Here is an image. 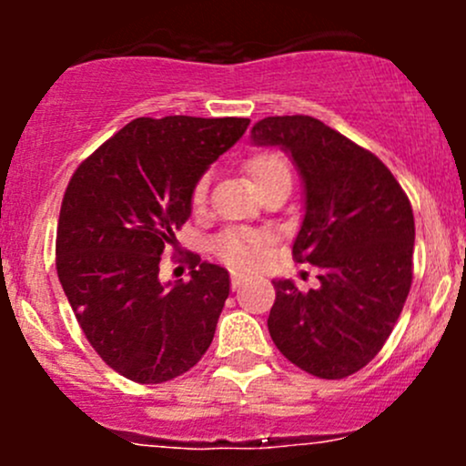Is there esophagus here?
<instances>
[{
	"label": "esophagus",
	"mask_w": 466,
	"mask_h": 466,
	"mask_svg": "<svg viewBox=\"0 0 466 466\" xmlns=\"http://www.w3.org/2000/svg\"><path fill=\"white\" fill-rule=\"evenodd\" d=\"M245 282L243 274H232V289H238Z\"/></svg>",
	"instance_id": "1"
}]
</instances>
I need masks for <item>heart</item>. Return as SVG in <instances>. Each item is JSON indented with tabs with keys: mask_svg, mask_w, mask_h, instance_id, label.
Segmentation results:
<instances>
[{
	"mask_svg": "<svg viewBox=\"0 0 466 466\" xmlns=\"http://www.w3.org/2000/svg\"><path fill=\"white\" fill-rule=\"evenodd\" d=\"M245 173L254 186L256 192H263L269 188L276 181L289 179L291 181V173H289V166L280 153L276 151H256L251 153L243 164ZM208 197V181L199 179L195 184V188L190 192V206L195 212H201L206 206ZM215 254L223 263L229 267H237V269H251V267L260 265V260L265 258L267 249V237L263 232H256V229H226L215 238L212 245Z\"/></svg>",
	"mask_w": 466,
	"mask_h": 466,
	"instance_id": "b5f03b06",
	"label": "heart"
}]
</instances>
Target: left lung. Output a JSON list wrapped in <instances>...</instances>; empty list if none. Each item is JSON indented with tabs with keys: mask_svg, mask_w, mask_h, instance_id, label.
Here are the masks:
<instances>
[{
	"mask_svg": "<svg viewBox=\"0 0 466 466\" xmlns=\"http://www.w3.org/2000/svg\"><path fill=\"white\" fill-rule=\"evenodd\" d=\"M251 140L291 153L304 181L293 258L319 269V287L274 280L269 335L304 372L344 379L368 366L397 324L411 287L414 215L377 155L311 116H271Z\"/></svg>",
	"mask_w": 466,
	"mask_h": 466,
	"instance_id": "obj_1",
	"label": "left lung"
}]
</instances>
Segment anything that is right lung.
<instances>
[{"label": "right lung", "mask_w": 466, "mask_h": 466, "mask_svg": "<svg viewBox=\"0 0 466 466\" xmlns=\"http://www.w3.org/2000/svg\"><path fill=\"white\" fill-rule=\"evenodd\" d=\"M248 117H136L78 166L56 228V274L106 366L136 383L188 372L210 349L229 296L223 267L188 254L190 280L159 282V260L190 217L195 184Z\"/></svg>", "instance_id": "right-lung-1"}]
</instances>
